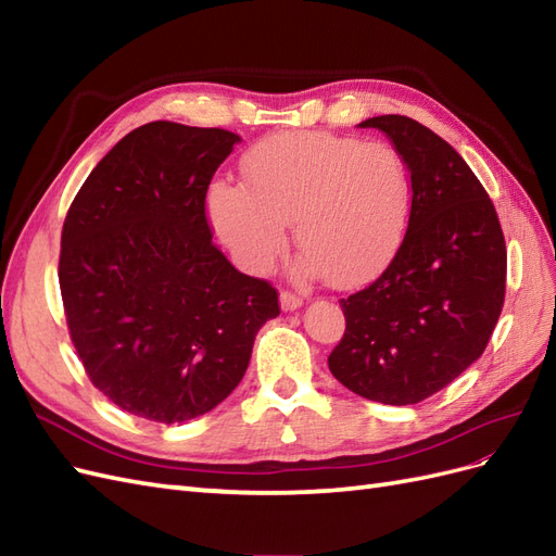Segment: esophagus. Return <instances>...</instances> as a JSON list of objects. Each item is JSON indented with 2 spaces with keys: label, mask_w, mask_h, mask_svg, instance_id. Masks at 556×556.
I'll list each match as a JSON object with an SVG mask.
<instances>
[{
  "label": "esophagus",
  "mask_w": 556,
  "mask_h": 556,
  "mask_svg": "<svg viewBox=\"0 0 556 556\" xmlns=\"http://www.w3.org/2000/svg\"><path fill=\"white\" fill-rule=\"evenodd\" d=\"M301 304H304V299H301L299 294H294L290 290L280 292V308L282 311H296Z\"/></svg>",
  "instance_id": "34e87169"
}]
</instances>
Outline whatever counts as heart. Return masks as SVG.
Here are the masks:
<instances>
[{
    "instance_id": "obj_1",
    "label": "heart",
    "mask_w": 556,
    "mask_h": 556,
    "mask_svg": "<svg viewBox=\"0 0 556 556\" xmlns=\"http://www.w3.org/2000/svg\"><path fill=\"white\" fill-rule=\"evenodd\" d=\"M243 182L217 180L208 211L250 271H264L294 241L306 271L336 288L376 278L394 260L410 215V176L392 146L331 131H285L243 157Z\"/></svg>"
}]
</instances>
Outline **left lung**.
<instances>
[{
	"label": "left lung",
	"mask_w": 556,
	"mask_h": 556,
	"mask_svg": "<svg viewBox=\"0 0 556 556\" xmlns=\"http://www.w3.org/2000/svg\"><path fill=\"white\" fill-rule=\"evenodd\" d=\"M410 172L399 252L341 299L345 333L329 371L364 399L408 406L459 378L490 343L506 299L508 252L482 182L447 141L406 115L368 117Z\"/></svg>",
	"instance_id": "8db88e82"
}]
</instances>
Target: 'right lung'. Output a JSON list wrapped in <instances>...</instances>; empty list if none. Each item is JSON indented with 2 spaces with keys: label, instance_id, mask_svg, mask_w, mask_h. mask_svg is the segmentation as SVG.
<instances>
[{
  "label": "right lung",
  "instance_id": "add662e5",
  "mask_svg": "<svg viewBox=\"0 0 556 556\" xmlns=\"http://www.w3.org/2000/svg\"><path fill=\"white\" fill-rule=\"evenodd\" d=\"M241 137L148 123L83 182L62 227L60 292L72 343L115 406L174 425L225 401L278 292L213 243L206 192Z\"/></svg>",
  "mask_w": 556,
  "mask_h": 556
}]
</instances>
